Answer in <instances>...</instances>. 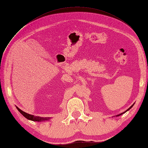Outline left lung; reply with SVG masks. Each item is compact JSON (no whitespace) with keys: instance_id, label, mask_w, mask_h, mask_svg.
Masks as SVG:
<instances>
[{"instance_id":"left-lung-1","label":"left lung","mask_w":148,"mask_h":148,"mask_svg":"<svg viewBox=\"0 0 148 148\" xmlns=\"http://www.w3.org/2000/svg\"><path fill=\"white\" fill-rule=\"evenodd\" d=\"M133 106V105H132V106H131L130 107V108H129V109H127V110L126 111H125V112H123V113H122V114H119V115H117V116H119V115H122V114H125V112H127V111H128V110H130V109L132 108V107Z\"/></svg>"}]
</instances>
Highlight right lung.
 <instances>
[{
	"label": "right lung",
	"mask_w": 148,
	"mask_h": 148,
	"mask_svg": "<svg viewBox=\"0 0 148 148\" xmlns=\"http://www.w3.org/2000/svg\"><path fill=\"white\" fill-rule=\"evenodd\" d=\"M16 109L18 110V111L20 112L25 117H26L27 119L28 120H33V121H38V122H39V121H42V120H48L49 118H47V117H45V118H43V117H39V116H34L33 115H30V114H28L27 113L25 112L22 111L21 109H20L18 107H16Z\"/></svg>",
	"instance_id": "1"
}]
</instances>
